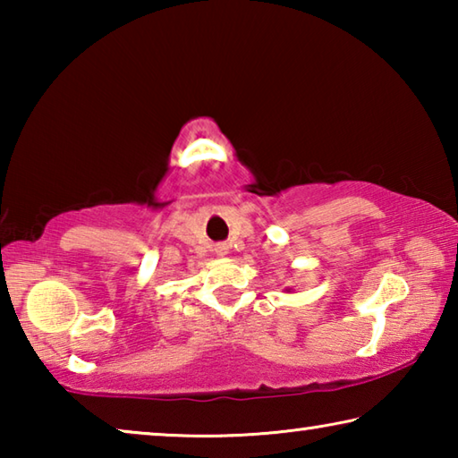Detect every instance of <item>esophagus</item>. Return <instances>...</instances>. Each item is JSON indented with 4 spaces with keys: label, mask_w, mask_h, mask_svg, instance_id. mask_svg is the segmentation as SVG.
<instances>
[{
    "label": "esophagus",
    "mask_w": 458,
    "mask_h": 458,
    "mask_svg": "<svg viewBox=\"0 0 458 458\" xmlns=\"http://www.w3.org/2000/svg\"><path fill=\"white\" fill-rule=\"evenodd\" d=\"M218 252L220 254H226V246H218Z\"/></svg>",
    "instance_id": "esophagus-1"
}]
</instances>
